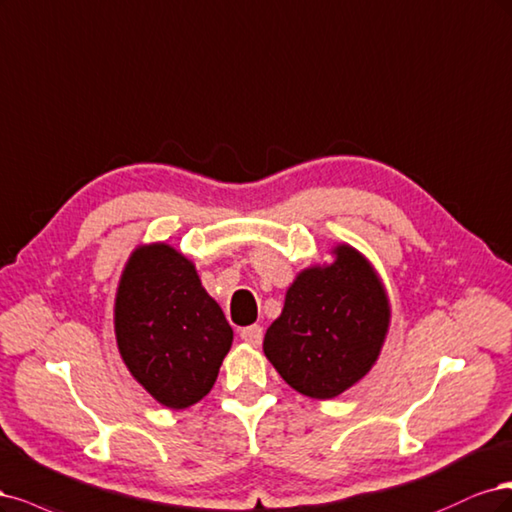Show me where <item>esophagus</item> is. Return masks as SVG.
<instances>
[{
	"label": "esophagus",
	"mask_w": 512,
	"mask_h": 512,
	"mask_svg": "<svg viewBox=\"0 0 512 512\" xmlns=\"http://www.w3.org/2000/svg\"><path fill=\"white\" fill-rule=\"evenodd\" d=\"M240 338L253 346H259L263 340V327L261 325H249L240 329Z\"/></svg>",
	"instance_id": "1"
}]
</instances>
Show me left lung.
Listing matches in <instances>:
<instances>
[{
  "label": "left lung",
  "mask_w": 512,
  "mask_h": 512,
  "mask_svg": "<svg viewBox=\"0 0 512 512\" xmlns=\"http://www.w3.org/2000/svg\"><path fill=\"white\" fill-rule=\"evenodd\" d=\"M334 253L332 266L308 268L293 280L263 338V353L285 383L317 400L336 398L370 372L391 317L368 259L349 244Z\"/></svg>",
  "instance_id": "obj_1"
}]
</instances>
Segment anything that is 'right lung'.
Wrapping results in <instances>:
<instances>
[{
  "mask_svg": "<svg viewBox=\"0 0 512 512\" xmlns=\"http://www.w3.org/2000/svg\"><path fill=\"white\" fill-rule=\"evenodd\" d=\"M114 332L129 372L174 410L212 389L234 340L193 263L161 242L129 257L114 302Z\"/></svg>",
  "mask_w": 512,
  "mask_h": 512,
  "instance_id": "right-lung-1",
  "label": "right lung"
}]
</instances>
